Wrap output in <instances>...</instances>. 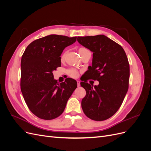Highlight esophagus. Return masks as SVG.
I'll list each match as a JSON object with an SVG mask.
<instances>
[{"label": "esophagus", "instance_id": "esophagus-1", "mask_svg": "<svg viewBox=\"0 0 151 151\" xmlns=\"http://www.w3.org/2000/svg\"><path fill=\"white\" fill-rule=\"evenodd\" d=\"M77 86H78V87L81 86V84H80V81H77Z\"/></svg>", "mask_w": 151, "mask_h": 151}]
</instances>
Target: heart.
Returning a JSON list of instances; mask_svg holds the SVG:
<instances>
[{
  "mask_svg": "<svg viewBox=\"0 0 151 151\" xmlns=\"http://www.w3.org/2000/svg\"><path fill=\"white\" fill-rule=\"evenodd\" d=\"M86 50H88V49H86L84 47H80L78 49V51L79 54L81 55H82V54H83L85 51ZM66 54H67V52H64L61 55V60H63L65 58L66 56ZM67 74L70 77H72V78H77V77H78L79 76V72L77 70L76 68H70V69H68L67 70Z\"/></svg>",
  "mask_w": 151,
  "mask_h": 151,
  "instance_id": "obj_1",
  "label": "heart"
}]
</instances>
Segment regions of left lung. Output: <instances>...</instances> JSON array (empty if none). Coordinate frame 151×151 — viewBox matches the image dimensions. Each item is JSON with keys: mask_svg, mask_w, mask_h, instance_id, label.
Wrapping results in <instances>:
<instances>
[{"mask_svg": "<svg viewBox=\"0 0 151 151\" xmlns=\"http://www.w3.org/2000/svg\"><path fill=\"white\" fill-rule=\"evenodd\" d=\"M78 42L93 52L92 66L81 77L86 91L81 106L85 115L95 121L107 120L120 108L129 89L130 66L119 44L104 35L79 36ZM89 79L99 84L92 86Z\"/></svg>", "mask_w": 151, "mask_h": 151, "instance_id": "8db88e82", "label": "left lung"}]
</instances>
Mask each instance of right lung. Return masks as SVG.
Listing matches in <instances>:
<instances>
[{"label":"right lung","instance_id":"1","mask_svg":"<svg viewBox=\"0 0 151 151\" xmlns=\"http://www.w3.org/2000/svg\"><path fill=\"white\" fill-rule=\"evenodd\" d=\"M77 37L51 35L31 42L21 62V90L29 110L41 119L50 120L62 115L68 98L77 88L71 78L58 84L53 71L61 66L64 48Z\"/></svg>","mask_w":151,"mask_h":151}]
</instances>
